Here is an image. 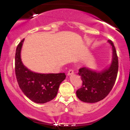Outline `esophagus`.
Wrapping results in <instances>:
<instances>
[{
  "instance_id": "esophagus-1",
  "label": "esophagus",
  "mask_w": 130,
  "mask_h": 130,
  "mask_svg": "<svg viewBox=\"0 0 130 130\" xmlns=\"http://www.w3.org/2000/svg\"><path fill=\"white\" fill-rule=\"evenodd\" d=\"M74 73V71L73 70H70L69 71H68V73H67V75L68 76H70L71 75V74H73Z\"/></svg>"
}]
</instances>
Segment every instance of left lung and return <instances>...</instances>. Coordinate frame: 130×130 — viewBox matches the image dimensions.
<instances>
[{
  "label": "left lung",
  "instance_id": "1",
  "mask_svg": "<svg viewBox=\"0 0 130 130\" xmlns=\"http://www.w3.org/2000/svg\"><path fill=\"white\" fill-rule=\"evenodd\" d=\"M108 42L112 47L111 63L101 71L83 67L79 70L83 86L76 91L77 98L85 103H96L102 100L112 90L117 78L119 62L116 48L111 40Z\"/></svg>",
  "mask_w": 130,
  "mask_h": 130
}]
</instances>
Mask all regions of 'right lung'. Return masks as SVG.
<instances>
[{
  "instance_id": "1",
  "label": "right lung",
  "mask_w": 130,
  "mask_h": 130,
  "mask_svg": "<svg viewBox=\"0 0 130 130\" xmlns=\"http://www.w3.org/2000/svg\"><path fill=\"white\" fill-rule=\"evenodd\" d=\"M24 39L19 43L15 54V73L18 83L24 95L37 103L43 104L56 96L65 73H38L28 69L21 60V53Z\"/></svg>"
}]
</instances>
